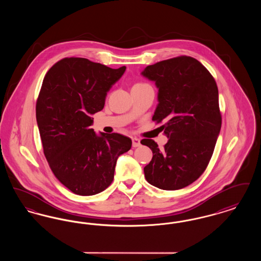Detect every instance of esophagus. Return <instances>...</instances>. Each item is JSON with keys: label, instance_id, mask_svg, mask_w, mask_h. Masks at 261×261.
<instances>
[{"label": "esophagus", "instance_id": "1", "mask_svg": "<svg viewBox=\"0 0 261 261\" xmlns=\"http://www.w3.org/2000/svg\"><path fill=\"white\" fill-rule=\"evenodd\" d=\"M132 146H133L134 148L140 147V146H141V141H140L138 138H132Z\"/></svg>", "mask_w": 261, "mask_h": 261}]
</instances>
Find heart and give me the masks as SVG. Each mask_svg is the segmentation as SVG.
I'll return each instance as SVG.
<instances>
[{
  "label": "heart",
  "instance_id": "1",
  "mask_svg": "<svg viewBox=\"0 0 261 261\" xmlns=\"http://www.w3.org/2000/svg\"><path fill=\"white\" fill-rule=\"evenodd\" d=\"M142 85H147V84H142V83H139V84H136L135 86H142Z\"/></svg>",
  "mask_w": 261,
  "mask_h": 261
}]
</instances>
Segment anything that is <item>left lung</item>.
<instances>
[{
	"label": "left lung",
	"mask_w": 261,
	"mask_h": 261,
	"mask_svg": "<svg viewBox=\"0 0 261 261\" xmlns=\"http://www.w3.org/2000/svg\"><path fill=\"white\" fill-rule=\"evenodd\" d=\"M142 75L159 89L152 120L165 122L161 128L169 139L163 149L153 140L141 141L152 151L145 177L162 190L185 188L204 172L221 129L216 82L199 61L187 56L149 65Z\"/></svg>",
	"instance_id": "obj_1"
}]
</instances>
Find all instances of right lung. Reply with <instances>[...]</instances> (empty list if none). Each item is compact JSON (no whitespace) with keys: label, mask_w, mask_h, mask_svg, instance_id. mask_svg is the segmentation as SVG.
Wrapping results in <instances>:
<instances>
[{"label":"right lung","mask_w":261,"mask_h":261,"mask_svg":"<svg viewBox=\"0 0 261 261\" xmlns=\"http://www.w3.org/2000/svg\"><path fill=\"white\" fill-rule=\"evenodd\" d=\"M125 69L65 58L44 77L36 102L44 154L57 179L76 195L93 196L106 190L118 156L131 149L130 138L97 135L90 128L91 115L103 109L108 92Z\"/></svg>","instance_id":"obj_1"}]
</instances>
